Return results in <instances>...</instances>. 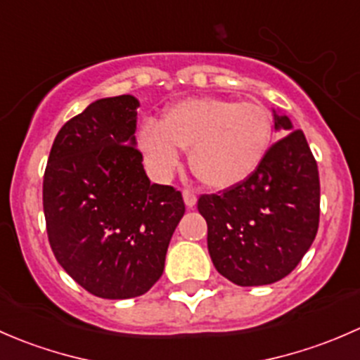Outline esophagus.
<instances>
[{
    "mask_svg": "<svg viewBox=\"0 0 360 360\" xmlns=\"http://www.w3.org/2000/svg\"><path fill=\"white\" fill-rule=\"evenodd\" d=\"M183 198H184V203H186L190 209L191 207H195V203H197V195H195V191H191V190H184Z\"/></svg>",
    "mask_w": 360,
    "mask_h": 360,
    "instance_id": "1",
    "label": "esophagus"
}]
</instances>
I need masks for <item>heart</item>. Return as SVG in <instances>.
<instances>
[{
  "label": "heart",
  "mask_w": 360,
  "mask_h": 360,
  "mask_svg": "<svg viewBox=\"0 0 360 360\" xmlns=\"http://www.w3.org/2000/svg\"><path fill=\"white\" fill-rule=\"evenodd\" d=\"M274 143L270 112L254 103L195 97L174 104L162 122L146 123L139 144L160 177L179 165V150H190V167L210 188L235 186L252 176Z\"/></svg>",
  "instance_id": "b5f03b06"
}]
</instances>
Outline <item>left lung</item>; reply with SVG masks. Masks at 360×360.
I'll list each match as a JSON object with an SVG mask.
<instances>
[{"instance_id":"left-lung-1","label":"left lung","mask_w":360,"mask_h":360,"mask_svg":"<svg viewBox=\"0 0 360 360\" xmlns=\"http://www.w3.org/2000/svg\"><path fill=\"white\" fill-rule=\"evenodd\" d=\"M275 129L291 130L275 112ZM214 266L237 285H266L297 266L319 230L321 183L304 134L291 130L271 144L259 169L242 183L200 195Z\"/></svg>"}]
</instances>
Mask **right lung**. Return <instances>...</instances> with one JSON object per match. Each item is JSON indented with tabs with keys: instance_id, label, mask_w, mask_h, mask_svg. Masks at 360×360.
Masks as SVG:
<instances>
[{
	"instance_id": "1",
	"label": "right lung",
	"mask_w": 360,
	"mask_h": 360,
	"mask_svg": "<svg viewBox=\"0 0 360 360\" xmlns=\"http://www.w3.org/2000/svg\"><path fill=\"white\" fill-rule=\"evenodd\" d=\"M139 101L99 99L57 134L43 176L50 248L90 294L127 300L162 277L181 191L155 184L136 148Z\"/></svg>"
}]
</instances>
